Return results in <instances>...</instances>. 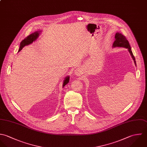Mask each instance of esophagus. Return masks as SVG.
I'll return each instance as SVG.
<instances>
[{"label": "esophagus", "instance_id": "1", "mask_svg": "<svg viewBox=\"0 0 147 147\" xmlns=\"http://www.w3.org/2000/svg\"><path fill=\"white\" fill-rule=\"evenodd\" d=\"M81 70L80 69H76V70H75V71H74V73H75V74H76V75H80V74H81Z\"/></svg>", "mask_w": 147, "mask_h": 147}]
</instances>
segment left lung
Returning a JSON list of instances; mask_svg holds the SVG:
<instances>
[{"mask_svg": "<svg viewBox=\"0 0 147 147\" xmlns=\"http://www.w3.org/2000/svg\"><path fill=\"white\" fill-rule=\"evenodd\" d=\"M115 41L113 43V48H115V47H123V48H125L128 49L130 55H131L132 58L134 61L135 64L136 65L135 58V57H134V55L132 53V52L131 51V47L129 45V42L127 40V39L126 38V37L123 34H122L121 33L117 32L115 34Z\"/></svg>", "mask_w": 147, "mask_h": 147, "instance_id": "left-lung-1", "label": "left lung"}]
</instances>
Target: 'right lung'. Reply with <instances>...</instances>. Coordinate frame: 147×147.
Segmentation results:
<instances>
[{"label": "right lung", "instance_id": "add662e5", "mask_svg": "<svg viewBox=\"0 0 147 147\" xmlns=\"http://www.w3.org/2000/svg\"><path fill=\"white\" fill-rule=\"evenodd\" d=\"M41 31H36L32 34H30L28 36H27V37H26L23 40H22V41L20 42V48L19 49V52H20L23 47H24L26 45H30V44H32L33 41H34L38 37L39 34L40 33ZM69 78L70 77L67 76L66 77H65L63 82V88L65 86V85H66L67 84H68V82H69Z\"/></svg>", "mask_w": 147, "mask_h": 147}]
</instances>
